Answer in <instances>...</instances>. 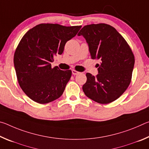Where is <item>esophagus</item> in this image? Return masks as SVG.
<instances>
[{
    "label": "esophagus",
    "mask_w": 149,
    "mask_h": 149,
    "mask_svg": "<svg viewBox=\"0 0 149 149\" xmlns=\"http://www.w3.org/2000/svg\"><path fill=\"white\" fill-rule=\"evenodd\" d=\"M79 74V72H77L76 70H72V74L73 75H77V74Z\"/></svg>",
    "instance_id": "obj_1"
}]
</instances>
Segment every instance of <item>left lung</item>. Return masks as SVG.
<instances>
[{
	"label": "left lung",
	"instance_id": "left-lung-1",
	"mask_svg": "<svg viewBox=\"0 0 149 149\" xmlns=\"http://www.w3.org/2000/svg\"><path fill=\"white\" fill-rule=\"evenodd\" d=\"M78 36L86 40L92 59H100L99 74L87 73L83 91L88 98L100 104L118 99L132 80L135 58L132 49L116 29L106 24H91L80 30Z\"/></svg>",
	"mask_w": 149,
	"mask_h": 149
}]
</instances>
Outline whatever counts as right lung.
<instances>
[{"label":"right lung","instance_id":"add662e5","mask_svg":"<svg viewBox=\"0 0 149 149\" xmlns=\"http://www.w3.org/2000/svg\"><path fill=\"white\" fill-rule=\"evenodd\" d=\"M81 27L41 24L22 37L14 53V68L20 87L33 101L46 104L63 94L72 71L52 68L51 62Z\"/></svg>","mask_w":149,"mask_h":149}]
</instances>
